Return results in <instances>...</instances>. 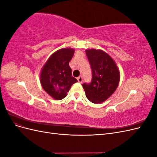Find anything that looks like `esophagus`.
<instances>
[{
  "mask_svg": "<svg viewBox=\"0 0 157 157\" xmlns=\"http://www.w3.org/2000/svg\"><path fill=\"white\" fill-rule=\"evenodd\" d=\"M77 80H78V82L82 83V81H83V79H82V76H80V77H78L77 78Z\"/></svg>",
  "mask_w": 157,
  "mask_h": 157,
  "instance_id": "1",
  "label": "esophagus"
}]
</instances>
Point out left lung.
Listing matches in <instances>:
<instances>
[{"instance_id":"1","label":"left lung","mask_w":157,"mask_h":157,"mask_svg":"<svg viewBox=\"0 0 157 157\" xmlns=\"http://www.w3.org/2000/svg\"><path fill=\"white\" fill-rule=\"evenodd\" d=\"M90 67L92 81L82 86L88 100L94 103L105 101L115 91L120 80V73L115 61L105 52L86 50Z\"/></svg>"}]
</instances>
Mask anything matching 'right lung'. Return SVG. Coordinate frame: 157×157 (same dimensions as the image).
Listing matches in <instances>:
<instances>
[{
    "instance_id": "add662e5",
    "label": "right lung",
    "mask_w": 157,
    "mask_h": 157,
    "mask_svg": "<svg viewBox=\"0 0 157 157\" xmlns=\"http://www.w3.org/2000/svg\"><path fill=\"white\" fill-rule=\"evenodd\" d=\"M75 50L72 48L60 49L52 54L44 65L40 73L42 88L56 100L67 96L72 85L78 82L72 77L69 63Z\"/></svg>"
}]
</instances>
